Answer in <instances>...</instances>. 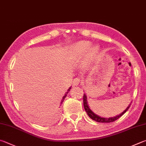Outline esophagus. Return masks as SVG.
I'll return each instance as SVG.
<instances>
[{"instance_id": "obj_1", "label": "esophagus", "mask_w": 146, "mask_h": 146, "mask_svg": "<svg viewBox=\"0 0 146 146\" xmlns=\"http://www.w3.org/2000/svg\"><path fill=\"white\" fill-rule=\"evenodd\" d=\"M80 79L78 78H76L75 79H74V80L73 82V84L74 85V86H77V85H78L80 83Z\"/></svg>"}]
</instances>
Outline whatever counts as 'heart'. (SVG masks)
I'll list each match as a JSON object with an SVG mask.
<instances>
[{"label": "heart", "instance_id": "heart-1", "mask_svg": "<svg viewBox=\"0 0 146 146\" xmlns=\"http://www.w3.org/2000/svg\"><path fill=\"white\" fill-rule=\"evenodd\" d=\"M91 42L80 41L71 46V54L76 57H79L86 53V62L90 64L95 59L100 52V46L97 44L91 46Z\"/></svg>", "mask_w": 146, "mask_h": 146}]
</instances>
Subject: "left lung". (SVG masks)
I'll list each match as a JSON object with an SVG mask.
<instances>
[{"label":"left lung","instance_id":"obj_1","mask_svg":"<svg viewBox=\"0 0 146 146\" xmlns=\"http://www.w3.org/2000/svg\"><path fill=\"white\" fill-rule=\"evenodd\" d=\"M84 109L86 110V112H87V115H89V117L92 119V120H94L96 122H98V123H111V122H113L115 120H117V119L119 117H121L122 115H123L124 113H125L127 110L129 109V107H130L131 103L128 105V107L126 108V110H124L123 112L121 113L119 115H117L115 116V117H108V118H106V117H100V116L98 115L96 113H94L90 109V108L89 107L88 103H87V96L86 94H84Z\"/></svg>","mask_w":146,"mask_h":146}]
</instances>
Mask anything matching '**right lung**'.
Returning <instances> with one entry per match:
<instances>
[{
	"label": "right lung",
	"instance_id": "right-lung-1",
	"mask_svg": "<svg viewBox=\"0 0 146 146\" xmlns=\"http://www.w3.org/2000/svg\"><path fill=\"white\" fill-rule=\"evenodd\" d=\"M71 89V87H70V88H69L68 89V91H67V92H66V94H64V96H63V98H62V100H61V102H60V105H61V104H62V102H64V99H65V98L66 97V96H67V94H68V92H69V91H70V89Z\"/></svg>",
	"mask_w": 146,
	"mask_h": 146
}]
</instances>
